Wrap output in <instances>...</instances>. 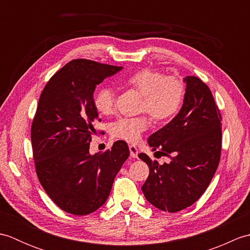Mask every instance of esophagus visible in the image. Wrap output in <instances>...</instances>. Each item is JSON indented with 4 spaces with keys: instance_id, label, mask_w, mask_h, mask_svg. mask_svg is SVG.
I'll return each instance as SVG.
<instances>
[{
    "instance_id": "1",
    "label": "esophagus",
    "mask_w": 250,
    "mask_h": 250,
    "mask_svg": "<svg viewBox=\"0 0 250 250\" xmlns=\"http://www.w3.org/2000/svg\"><path fill=\"white\" fill-rule=\"evenodd\" d=\"M129 149H130V156L131 158H137V155H139V150H137V148L133 145H130L129 146Z\"/></svg>"
}]
</instances>
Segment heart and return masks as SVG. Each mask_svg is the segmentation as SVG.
Masks as SVG:
<instances>
[{"label":"heart","mask_w":250,"mask_h":250,"mask_svg":"<svg viewBox=\"0 0 250 250\" xmlns=\"http://www.w3.org/2000/svg\"><path fill=\"white\" fill-rule=\"evenodd\" d=\"M128 86L137 90L144 100L141 110L158 121H166L177 113L184 98V86L177 78L164 77L163 74L151 68H143L132 74L125 81ZM116 93L111 88H100L94 93L93 104L100 114L109 115L114 111ZM146 116L135 118H120L110 125V134L129 143L140 141L143 132L149 126Z\"/></svg>","instance_id":"1"}]
</instances>
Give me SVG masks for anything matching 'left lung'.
Masks as SVG:
<instances>
[{
    "mask_svg": "<svg viewBox=\"0 0 250 250\" xmlns=\"http://www.w3.org/2000/svg\"><path fill=\"white\" fill-rule=\"evenodd\" d=\"M184 83L178 114L148 139L152 151L171 157V162L159 164L146 153L139 155L149 167L143 193L151 205L168 213L187 208L201 198L220 160L221 115L213 94L198 77L187 76Z\"/></svg>",
    "mask_w": 250,
    "mask_h": 250,
    "instance_id": "1",
    "label": "left lung"
}]
</instances>
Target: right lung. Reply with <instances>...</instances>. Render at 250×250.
Listing matches in <instances>:
<instances>
[{
	"label": "right lung",
	"mask_w": 250,
	"mask_h": 250,
	"mask_svg": "<svg viewBox=\"0 0 250 250\" xmlns=\"http://www.w3.org/2000/svg\"><path fill=\"white\" fill-rule=\"evenodd\" d=\"M122 70L91 60L68 62L47 83L31 129L36 174L49 198L68 214L84 216L102 206L130 151L125 141L91 155L100 120L95 87Z\"/></svg>",
	"instance_id": "right-lung-1"
}]
</instances>
